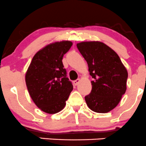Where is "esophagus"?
I'll list each match as a JSON object with an SVG mask.
<instances>
[{
  "label": "esophagus",
  "mask_w": 146,
  "mask_h": 146,
  "mask_svg": "<svg viewBox=\"0 0 146 146\" xmlns=\"http://www.w3.org/2000/svg\"><path fill=\"white\" fill-rule=\"evenodd\" d=\"M80 82V79H77V80H75V81L73 82H74L75 85H78V83H79V82Z\"/></svg>",
  "instance_id": "1"
}]
</instances>
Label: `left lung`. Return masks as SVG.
Segmentation results:
<instances>
[{"instance_id":"left-lung-1","label":"left lung","mask_w":146,"mask_h":146,"mask_svg":"<svg viewBox=\"0 0 146 146\" xmlns=\"http://www.w3.org/2000/svg\"><path fill=\"white\" fill-rule=\"evenodd\" d=\"M79 51L88 65L94 80L92 90L85 97L92 111L107 113L115 108L126 90L128 72L118 54L99 41L77 44Z\"/></svg>"}]
</instances>
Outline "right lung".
Returning <instances> with one entry per match:
<instances>
[{"label": "right lung", "mask_w": 146, "mask_h": 146, "mask_svg": "<svg viewBox=\"0 0 146 146\" xmlns=\"http://www.w3.org/2000/svg\"><path fill=\"white\" fill-rule=\"evenodd\" d=\"M70 41L52 42L35 54L25 74L26 85L31 98L44 112H59L73 90L66 78L63 56L71 47Z\"/></svg>", "instance_id": "obj_1"}]
</instances>
